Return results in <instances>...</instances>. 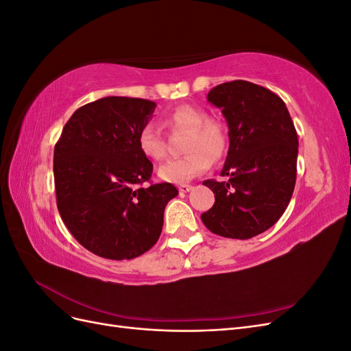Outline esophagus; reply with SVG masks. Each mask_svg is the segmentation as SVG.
I'll use <instances>...</instances> for the list:
<instances>
[{
    "label": "esophagus",
    "instance_id": "1",
    "mask_svg": "<svg viewBox=\"0 0 351 351\" xmlns=\"http://www.w3.org/2000/svg\"><path fill=\"white\" fill-rule=\"evenodd\" d=\"M193 187L192 186H190V184H182V186H180L178 187V190H180V193H189L190 192V190H192Z\"/></svg>",
    "mask_w": 351,
    "mask_h": 351
}]
</instances>
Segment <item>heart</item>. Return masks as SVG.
I'll list each match as a JSON object with an SVG mask.
<instances>
[{"label": "heart", "mask_w": 351, "mask_h": 351, "mask_svg": "<svg viewBox=\"0 0 351 351\" xmlns=\"http://www.w3.org/2000/svg\"><path fill=\"white\" fill-rule=\"evenodd\" d=\"M171 130H186L189 137L184 145L186 156L171 159L159 168L158 176L167 183L186 184L206 173L213 161H218L227 151V133L219 123L206 120L202 110L182 105L164 117ZM137 147L151 161H161L165 156V142L154 123H146L137 133Z\"/></svg>", "instance_id": "b5f03b06"}]
</instances>
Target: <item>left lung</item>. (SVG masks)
<instances>
[{"mask_svg": "<svg viewBox=\"0 0 351 351\" xmlns=\"http://www.w3.org/2000/svg\"><path fill=\"white\" fill-rule=\"evenodd\" d=\"M228 125V154L221 176L204 182L215 204L202 222L218 236L246 240L271 228L294 192L299 139L284 101L246 80L221 83L208 93Z\"/></svg>", "mask_w": 351, "mask_h": 351, "instance_id": "left-lung-1", "label": "left lung"}]
</instances>
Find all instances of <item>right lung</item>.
Returning <instances> with one entry per match:
<instances>
[{
  "mask_svg": "<svg viewBox=\"0 0 351 351\" xmlns=\"http://www.w3.org/2000/svg\"><path fill=\"white\" fill-rule=\"evenodd\" d=\"M156 104L105 97L74 111L54 149L58 212L83 247L123 261L141 256L161 236L164 210L178 190L149 182L154 165L137 133Z\"/></svg>",
  "mask_w": 351,
  "mask_h": 351,
  "instance_id": "1",
  "label": "right lung"
}]
</instances>
